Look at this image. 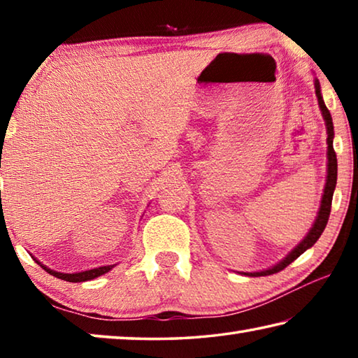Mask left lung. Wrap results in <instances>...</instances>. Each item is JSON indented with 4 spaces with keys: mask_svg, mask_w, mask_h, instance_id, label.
I'll return each instance as SVG.
<instances>
[{
    "mask_svg": "<svg viewBox=\"0 0 358 358\" xmlns=\"http://www.w3.org/2000/svg\"><path fill=\"white\" fill-rule=\"evenodd\" d=\"M314 88H316V96H317V102H319V107H320V112H322V117L325 120V126H327V183L324 187V196H322V201H320V208H319V213L316 221H314L313 227L310 232L306 234V237L303 238L299 245H296L292 251H290L286 257H284L281 262H278L276 265L271 266L268 270H264V271H252V273H245L248 276H266V275H273L278 273V271H281L286 268L289 264H292L296 257H300L303 252L306 250H310V248L316 243L319 240L320 235H322L324 229L327 226V222H329V216H330V210H331V199H333V191H335V186H336V175H338V162H336V153L335 150H333V137H335V132H333V121H331V115L329 112V108H327L325 102L322 99V94H320V83L316 78L314 80Z\"/></svg>",
    "mask_w": 358,
    "mask_h": 358,
    "instance_id": "1",
    "label": "left lung"
}]
</instances>
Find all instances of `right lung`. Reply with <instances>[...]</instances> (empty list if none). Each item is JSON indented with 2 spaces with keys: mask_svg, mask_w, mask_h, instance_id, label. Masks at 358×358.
<instances>
[{
  "mask_svg": "<svg viewBox=\"0 0 358 358\" xmlns=\"http://www.w3.org/2000/svg\"><path fill=\"white\" fill-rule=\"evenodd\" d=\"M36 260V259H34ZM38 262V260H36ZM42 268L47 270L48 273L53 275L55 278H59V280H64V281H69V282H83V281H90V280H94V278H98L101 275L107 273V271H110L113 268V265H106V266H98V268H92V270H85V271H78V273H59V271L55 270H50L47 268L45 265H42L41 262H38Z\"/></svg>",
  "mask_w": 358,
  "mask_h": 358,
  "instance_id": "right-lung-1",
  "label": "right lung"
}]
</instances>
